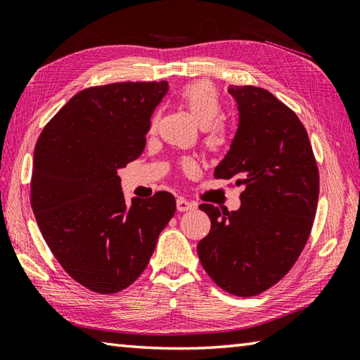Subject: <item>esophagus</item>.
I'll return each instance as SVG.
<instances>
[{"instance_id":"esophagus-1","label":"esophagus","mask_w":360,"mask_h":360,"mask_svg":"<svg viewBox=\"0 0 360 360\" xmlns=\"http://www.w3.org/2000/svg\"><path fill=\"white\" fill-rule=\"evenodd\" d=\"M176 207H178L179 212H187V210H192L196 207V204L188 201L186 198H182V196H179L178 200H176Z\"/></svg>"}]
</instances>
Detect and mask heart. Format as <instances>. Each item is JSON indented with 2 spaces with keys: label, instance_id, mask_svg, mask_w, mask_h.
Segmentation results:
<instances>
[{
  "label": "heart",
  "instance_id": "obj_1",
  "mask_svg": "<svg viewBox=\"0 0 360 360\" xmlns=\"http://www.w3.org/2000/svg\"><path fill=\"white\" fill-rule=\"evenodd\" d=\"M178 98L181 104L190 112L196 124L202 128L204 143L212 151H220L231 142V132L224 120L220 118L223 105L220 95L212 82L209 81H193L186 84L179 90ZM158 123V114L151 120V128ZM182 168L186 172H193L196 162L193 159L182 160Z\"/></svg>",
  "mask_w": 360,
  "mask_h": 360
}]
</instances>
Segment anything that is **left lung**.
<instances>
[{"label":"left lung","instance_id":"left-lung-1","mask_svg":"<svg viewBox=\"0 0 360 360\" xmlns=\"http://www.w3.org/2000/svg\"><path fill=\"white\" fill-rule=\"evenodd\" d=\"M238 108L231 150L217 179L243 186L238 210L201 204L210 232L198 256L214 283L237 297H255L283 279L311 234L319 201V167L300 118L269 90L229 86Z\"/></svg>","mask_w":360,"mask_h":360}]
</instances>
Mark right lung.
<instances>
[{
	"mask_svg": "<svg viewBox=\"0 0 360 360\" xmlns=\"http://www.w3.org/2000/svg\"><path fill=\"white\" fill-rule=\"evenodd\" d=\"M167 81L84 89L56 114L35 143L31 206L49 250L76 283L117 293L146 269L176 210L158 192L124 201L118 168L143 153Z\"/></svg>",
	"mask_w": 360,
	"mask_h": 360,
	"instance_id": "obj_1",
	"label": "right lung"
}]
</instances>
